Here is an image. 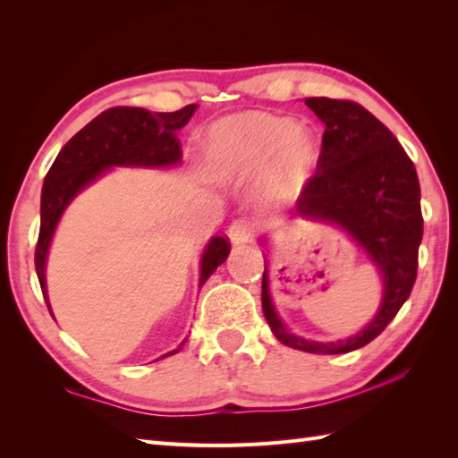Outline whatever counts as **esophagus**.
I'll return each mask as SVG.
<instances>
[{
    "mask_svg": "<svg viewBox=\"0 0 458 458\" xmlns=\"http://www.w3.org/2000/svg\"><path fill=\"white\" fill-rule=\"evenodd\" d=\"M227 235L235 247L245 245V242L252 241V237H255V225H252L249 219H235L231 223Z\"/></svg>",
    "mask_w": 458,
    "mask_h": 458,
    "instance_id": "1",
    "label": "esophagus"
}]
</instances>
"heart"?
Segmentation results:
<instances>
[{
	"label": "heart",
	"instance_id": "heart-1",
	"mask_svg": "<svg viewBox=\"0 0 458 458\" xmlns=\"http://www.w3.org/2000/svg\"><path fill=\"white\" fill-rule=\"evenodd\" d=\"M203 152L217 176L262 172V191L272 199H293L310 186L319 166V139L288 117L242 111L216 121L203 139Z\"/></svg>",
	"mask_w": 458,
	"mask_h": 458
}]
</instances>
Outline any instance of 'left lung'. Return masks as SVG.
Listing matches in <instances>:
<instances>
[{
    "label": "left lung",
    "mask_w": 458,
    "mask_h": 458,
    "mask_svg": "<svg viewBox=\"0 0 458 458\" xmlns=\"http://www.w3.org/2000/svg\"><path fill=\"white\" fill-rule=\"evenodd\" d=\"M306 106L325 131L318 172L298 198L296 213L347 231L378 267L384 296L376 318L360 333L337 343L308 341L292 335L276 315L264 259L262 311L276 339L292 349L351 352L378 337L410 298L423 237L420 180L392 131L357 101L308 98Z\"/></svg>",
    "instance_id": "obj_1"
}]
</instances>
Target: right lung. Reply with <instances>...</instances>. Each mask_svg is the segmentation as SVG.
Wrapping results in <instances>:
<instances>
[{"instance_id":"1","label":"right lung","mask_w":458,"mask_h":458,"mask_svg":"<svg viewBox=\"0 0 458 458\" xmlns=\"http://www.w3.org/2000/svg\"><path fill=\"white\" fill-rule=\"evenodd\" d=\"M196 107V104H190L172 114H150L143 107H111L80 129L58 152L40 191V231L35 249V268L48 311L45 264L58 219L68 203L111 166L160 168L176 165L182 158L176 131L188 123ZM229 250L227 237L209 241L201 257L199 286L206 284L219 264L225 262ZM182 344L160 359L176 354Z\"/></svg>"}]
</instances>
